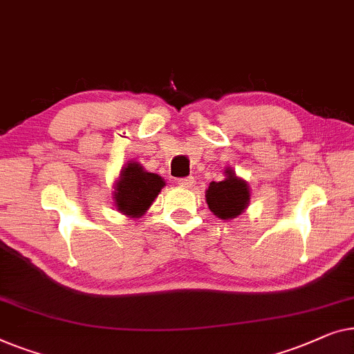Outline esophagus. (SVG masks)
<instances>
[{"label":"esophagus","mask_w":354,"mask_h":354,"mask_svg":"<svg viewBox=\"0 0 354 354\" xmlns=\"http://www.w3.org/2000/svg\"><path fill=\"white\" fill-rule=\"evenodd\" d=\"M178 184L181 187H192L194 184H196V179H194L192 176H187V178H179L178 179Z\"/></svg>","instance_id":"obj_1"}]
</instances>
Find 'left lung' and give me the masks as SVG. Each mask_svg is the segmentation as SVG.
Segmentation results:
<instances>
[{
    "instance_id": "obj_1",
    "label": "left lung",
    "mask_w": 354,
    "mask_h": 354,
    "mask_svg": "<svg viewBox=\"0 0 354 354\" xmlns=\"http://www.w3.org/2000/svg\"><path fill=\"white\" fill-rule=\"evenodd\" d=\"M250 186L245 179L226 168L223 181H213L205 191V201L213 215L221 220H234L247 210L250 203Z\"/></svg>"
}]
</instances>
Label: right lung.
Segmentation results:
<instances>
[{
    "label": "right lung",
    "instance_id": "obj_1",
    "mask_svg": "<svg viewBox=\"0 0 354 354\" xmlns=\"http://www.w3.org/2000/svg\"><path fill=\"white\" fill-rule=\"evenodd\" d=\"M165 186L157 173L144 170L139 162H127L113 183V207L128 218H141Z\"/></svg>",
    "mask_w": 354,
    "mask_h": 354
}]
</instances>
